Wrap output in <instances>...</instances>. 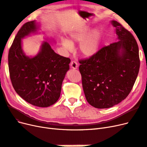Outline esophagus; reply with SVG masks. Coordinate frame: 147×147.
I'll use <instances>...</instances> for the list:
<instances>
[{"label":"esophagus","instance_id":"obj_1","mask_svg":"<svg viewBox=\"0 0 147 147\" xmlns=\"http://www.w3.org/2000/svg\"><path fill=\"white\" fill-rule=\"evenodd\" d=\"M70 65H71V68L73 69H76V68H78V63L76 61H72L71 62V63H70Z\"/></svg>","mask_w":147,"mask_h":147}]
</instances>
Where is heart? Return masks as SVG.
<instances>
[{
    "mask_svg": "<svg viewBox=\"0 0 147 147\" xmlns=\"http://www.w3.org/2000/svg\"><path fill=\"white\" fill-rule=\"evenodd\" d=\"M89 26H82L74 28L68 34V40L61 39V43L70 51L73 48L72 43L80 42L79 49L80 54L86 57L95 55L99 49L102 38V31L100 29H94Z\"/></svg>",
    "mask_w": 147,
    "mask_h": 147,
    "instance_id": "1",
    "label": "heart"
}]
</instances>
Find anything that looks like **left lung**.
Wrapping results in <instances>:
<instances>
[{"label": "left lung", "instance_id": "8db88e82", "mask_svg": "<svg viewBox=\"0 0 147 147\" xmlns=\"http://www.w3.org/2000/svg\"><path fill=\"white\" fill-rule=\"evenodd\" d=\"M111 22L115 28L118 41L79 61L85 96L90 105L98 109L109 108L124 100L140 68L139 47L134 37L119 22Z\"/></svg>", "mask_w": 147, "mask_h": 147}]
</instances>
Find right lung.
I'll list each match as a JSON object with an SVG mask.
<instances>
[{"label":"right lung","instance_id":"1","mask_svg":"<svg viewBox=\"0 0 147 147\" xmlns=\"http://www.w3.org/2000/svg\"><path fill=\"white\" fill-rule=\"evenodd\" d=\"M39 27V22L32 21L18 31L9 50L8 68L13 87L19 95L32 105L46 107L58 101L71 60L56 54L48 41L42 42L36 55H26L22 40L38 34Z\"/></svg>","mask_w":147,"mask_h":147}]
</instances>
